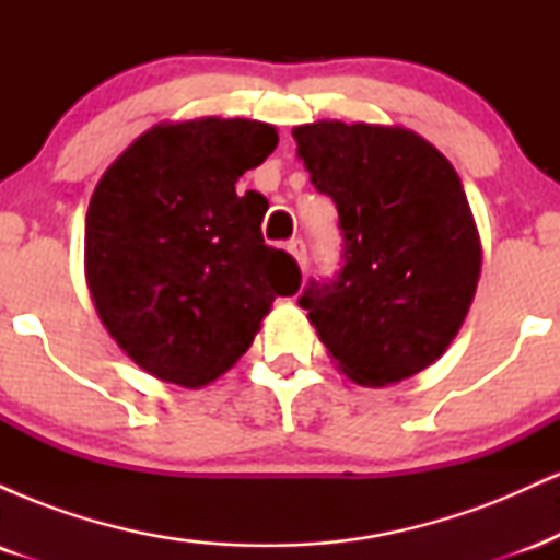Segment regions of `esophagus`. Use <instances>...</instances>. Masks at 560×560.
Segmentation results:
<instances>
[{
  "mask_svg": "<svg viewBox=\"0 0 560 560\" xmlns=\"http://www.w3.org/2000/svg\"><path fill=\"white\" fill-rule=\"evenodd\" d=\"M287 249H289V253H292V258L298 260V266L302 268V271H305V266H307V249H305V242H302L300 236H294V240H289Z\"/></svg>",
  "mask_w": 560,
  "mask_h": 560,
  "instance_id": "1",
  "label": "esophagus"
}]
</instances>
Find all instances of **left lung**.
<instances>
[{"mask_svg": "<svg viewBox=\"0 0 560 560\" xmlns=\"http://www.w3.org/2000/svg\"><path fill=\"white\" fill-rule=\"evenodd\" d=\"M320 195L339 210L342 268L300 307L337 369L363 387L432 365L464 326L481 242L450 160L400 126L318 120L292 131Z\"/></svg>", "mask_w": 560, "mask_h": 560, "instance_id": "obj_1", "label": "left lung"}]
</instances>
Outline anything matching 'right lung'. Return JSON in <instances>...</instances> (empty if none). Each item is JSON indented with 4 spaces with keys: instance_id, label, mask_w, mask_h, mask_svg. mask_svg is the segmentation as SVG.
Instances as JSON below:
<instances>
[{
    "instance_id": "obj_1",
    "label": "right lung",
    "mask_w": 560,
    "mask_h": 560,
    "mask_svg": "<svg viewBox=\"0 0 560 560\" xmlns=\"http://www.w3.org/2000/svg\"><path fill=\"white\" fill-rule=\"evenodd\" d=\"M279 144L244 118L160 124L96 184L86 213V284L102 324L139 369L186 389L226 374L300 268L262 242L268 202L236 195Z\"/></svg>"
}]
</instances>
